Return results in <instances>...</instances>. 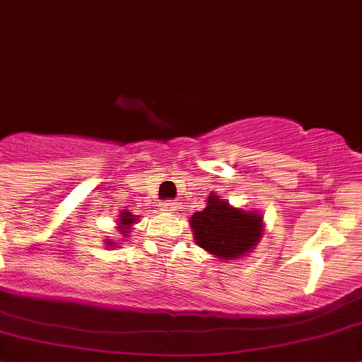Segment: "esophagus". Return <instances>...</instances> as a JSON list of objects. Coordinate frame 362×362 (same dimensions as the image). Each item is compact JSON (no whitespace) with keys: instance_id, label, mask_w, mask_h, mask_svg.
Here are the masks:
<instances>
[{"instance_id":"obj_1","label":"esophagus","mask_w":362,"mask_h":362,"mask_svg":"<svg viewBox=\"0 0 362 362\" xmlns=\"http://www.w3.org/2000/svg\"><path fill=\"white\" fill-rule=\"evenodd\" d=\"M163 208L166 211H171V214H175V211H177V208H178V203L175 202V199H168V202L163 204Z\"/></svg>"}]
</instances>
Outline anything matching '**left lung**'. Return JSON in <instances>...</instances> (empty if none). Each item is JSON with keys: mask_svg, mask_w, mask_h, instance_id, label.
I'll list each match as a JSON object with an SVG mask.
<instances>
[{"mask_svg": "<svg viewBox=\"0 0 362 362\" xmlns=\"http://www.w3.org/2000/svg\"><path fill=\"white\" fill-rule=\"evenodd\" d=\"M194 240L217 259L231 261L250 254L262 236V217L257 211L231 206L211 192L206 206L189 221Z\"/></svg>", "mask_w": 362, "mask_h": 362, "instance_id": "left-lung-1", "label": "left lung"}]
</instances>
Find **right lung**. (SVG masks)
<instances>
[{
  "label": "right lung",
  "mask_w": 362,
  "mask_h": 362,
  "mask_svg": "<svg viewBox=\"0 0 362 362\" xmlns=\"http://www.w3.org/2000/svg\"><path fill=\"white\" fill-rule=\"evenodd\" d=\"M136 217H138V215H131V211H122V214H120L119 226H117V228H119V231H120V235L127 233V229L131 228V224H134ZM105 245H112L110 240H108V242L105 243Z\"/></svg>",
  "instance_id": "add662e5"
}]
</instances>
